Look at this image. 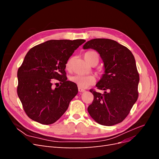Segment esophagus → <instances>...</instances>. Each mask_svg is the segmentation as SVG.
Wrapping results in <instances>:
<instances>
[{"label":"esophagus","instance_id":"1","mask_svg":"<svg viewBox=\"0 0 159 159\" xmlns=\"http://www.w3.org/2000/svg\"><path fill=\"white\" fill-rule=\"evenodd\" d=\"M78 91H80V92H84V91H85L84 89H83V88H80V87H78Z\"/></svg>","mask_w":159,"mask_h":159}]
</instances>
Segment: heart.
<instances>
[{
  "mask_svg": "<svg viewBox=\"0 0 159 159\" xmlns=\"http://www.w3.org/2000/svg\"><path fill=\"white\" fill-rule=\"evenodd\" d=\"M94 55H98V54L93 51L87 52L84 54V58L86 60V61L88 62L89 64L91 60L92 59V57ZM72 60H73V58H70L68 61H67L66 64V70L71 71ZM70 80L72 81V82L75 83L77 85H78V87L81 88H85L89 85L94 84L96 81L95 76L93 75H78V74L71 76L70 78Z\"/></svg>",
  "mask_w": 159,
  "mask_h": 159,
  "instance_id": "b5f03b06",
  "label": "heart"
}]
</instances>
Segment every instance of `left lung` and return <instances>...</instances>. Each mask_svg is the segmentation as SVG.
I'll use <instances>...</instances> for the list:
<instances>
[{
    "label": "left lung",
    "instance_id": "left-lung-1",
    "mask_svg": "<svg viewBox=\"0 0 159 159\" xmlns=\"http://www.w3.org/2000/svg\"><path fill=\"white\" fill-rule=\"evenodd\" d=\"M83 48L97 51L105 68V74L96 84L104 93L89 90L94 99L88 108V113L102 125L112 126L122 122L139 96V75L134 56L127 47L105 38L91 40Z\"/></svg>",
    "mask_w": 159,
    "mask_h": 159
}]
</instances>
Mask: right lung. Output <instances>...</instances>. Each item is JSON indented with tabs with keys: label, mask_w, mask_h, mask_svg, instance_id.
Returning <instances> with one entry per match:
<instances>
[{
	"label": "right lung",
	"mask_w": 159,
	"mask_h": 159,
	"mask_svg": "<svg viewBox=\"0 0 159 159\" xmlns=\"http://www.w3.org/2000/svg\"><path fill=\"white\" fill-rule=\"evenodd\" d=\"M85 42L51 40L28 52L18 70L17 93L25 113L33 121L50 125L68 109L78 89L75 83L66 80V64ZM53 79L61 81L59 87L53 88Z\"/></svg>",
	"instance_id": "right-lung-1"
}]
</instances>
